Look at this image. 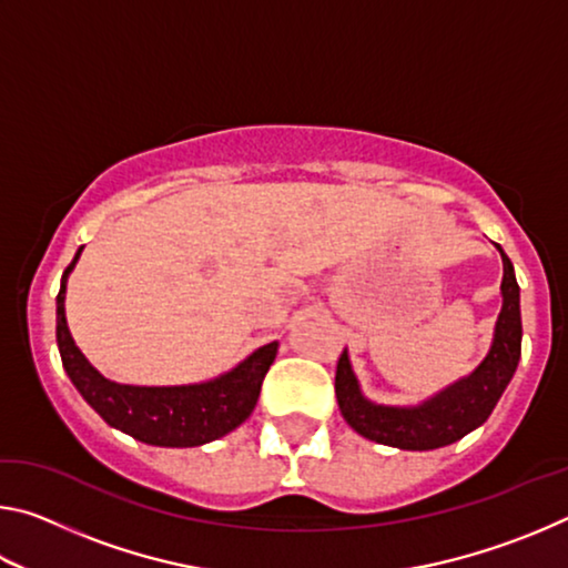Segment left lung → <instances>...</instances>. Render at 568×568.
Listing matches in <instances>:
<instances>
[{"mask_svg": "<svg viewBox=\"0 0 568 568\" xmlns=\"http://www.w3.org/2000/svg\"><path fill=\"white\" fill-rule=\"evenodd\" d=\"M504 261L501 295L491 351L470 376L456 381L418 406H378L361 393L358 378L351 368L348 351L341 353L335 371V398L343 418L363 438L403 450H434L456 444L491 416L498 398L511 383L521 358V305L518 283L508 255L496 245Z\"/></svg>", "mask_w": 568, "mask_h": 568, "instance_id": "1", "label": "left lung"}]
</instances>
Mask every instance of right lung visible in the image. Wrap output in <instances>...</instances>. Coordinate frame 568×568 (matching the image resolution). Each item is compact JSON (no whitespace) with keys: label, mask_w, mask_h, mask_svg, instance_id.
<instances>
[{"label":"right lung","mask_w":568,"mask_h":568,"mask_svg":"<svg viewBox=\"0 0 568 568\" xmlns=\"http://www.w3.org/2000/svg\"><path fill=\"white\" fill-rule=\"evenodd\" d=\"M82 247L67 265L57 293V345H60L67 376L80 396L100 413L104 423L150 446L190 448L223 438L253 413L267 368L277 353V343H267L250 353L233 371L213 381L192 386H124L104 378L84 358L72 341L64 318L67 277L80 261Z\"/></svg>","instance_id":"right-lung-1"}]
</instances>
